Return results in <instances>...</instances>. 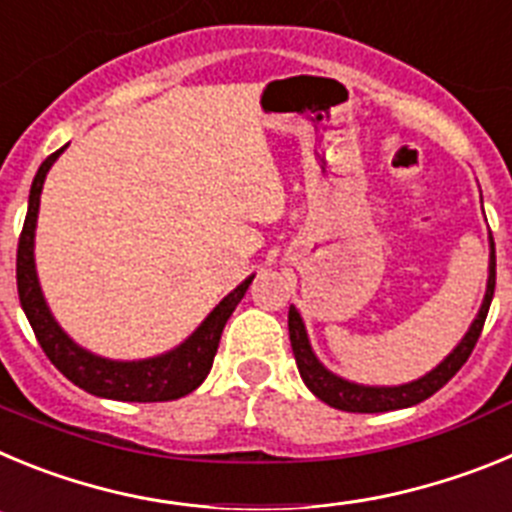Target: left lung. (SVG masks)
Instances as JSON below:
<instances>
[{"label": "left lung", "mask_w": 512, "mask_h": 512, "mask_svg": "<svg viewBox=\"0 0 512 512\" xmlns=\"http://www.w3.org/2000/svg\"><path fill=\"white\" fill-rule=\"evenodd\" d=\"M490 246L492 253L487 295L485 302H482V310H479L477 320H474L472 328H469V333L464 336V341L454 348V354H449V359L443 361V364H438L431 374H425L418 382L402 384V387H361V384H351L346 382V379L336 377V374H330L328 369L315 359V354H312L300 312H297L295 307H289V341H292L297 369H300V377L302 382L307 384V390L315 397H320L323 402H328L330 408L346 410V413H387V410L410 408V405H418V402L436 395L443 384L449 382V379L459 372L461 366L467 364L474 346H477L479 336H482V328H485L492 295H495V241H490Z\"/></svg>", "instance_id": "1"}]
</instances>
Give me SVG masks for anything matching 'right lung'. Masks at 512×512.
I'll return each mask as SVG.
<instances>
[{
    "instance_id": "obj_1",
    "label": "right lung",
    "mask_w": 512,
    "mask_h": 512,
    "mask_svg": "<svg viewBox=\"0 0 512 512\" xmlns=\"http://www.w3.org/2000/svg\"><path fill=\"white\" fill-rule=\"evenodd\" d=\"M66 148V146H63ZM56 151L40 164L38 174L30 187V205H27L25 225H22L20 243H17V295L20 305L25 310L27 320L33 325V333L38 338L43 354L51 359L63 377L74 382L89 395L107 397V400L122 402H166L179 400L189 395L205 382V377L212 369V359L217 354V343L223 336V328L228 318L233 315L235 305L243 300L248 284L253 277H248L241 287H235L215 310L205 318V323L194 330L192 336L171 354L156 356L146 361H110L92 356L89 351L76 346L53 320L51 310L45 305L43 292H40L38 277H35V259H33V238H35V220H38L40 192L48 169L53 166L58 156Z\"/></svg>"
}]
</instances>
